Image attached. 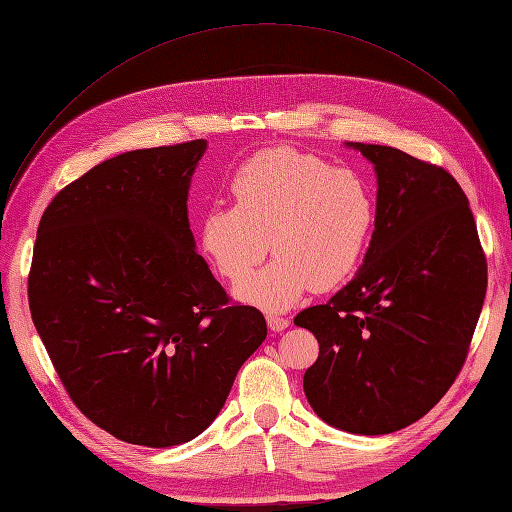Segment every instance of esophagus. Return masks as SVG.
<instances>
[{"label":"esophagus","mask_w":512,"mask_h":512,"mask_svg":"<svg viewBox=\"0 0 512 512\" xmlns=\"http://www.w3.org/2000/svg\"><path fill=\"white\" fill-rule=\"evenodd\" d=\"M267 324L271 327V331H284L290 324V320L280 314H267Z\"/></svg>","instance_id":"esophagus-1"}]
</instances>
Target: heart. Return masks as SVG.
I'll list each match as a JSON object with an SVG mask.
<instances>
[{"mask_svg":"<svg viewBox=\"0 0 512 512\" xmlns=\"http://www.w3.org/2000/svg\"><path fill=\"white\" fill-rule=\"evenodd\" d=\"M232 207L200 220V247L224 280L238 282L264 255L274 258L235 288L262 309H286L312 286L331 290L359 269L376 222L371 185L294 147L260 149L230 177ZM268 245H264V239Z\"/></svg>","mask_w":512,"mask_h":512,"instance_id":"1","label":"heart"}]
</instances>
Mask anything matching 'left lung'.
Wrapping results in <instances>:
<instances>
[{
    "label": "left lung",
    "instance_id": "8db88e82",
    "mask_svg": "<svg viewBox=\"0 0 512 512\" xmlns=\"http://www.w3.org/2000/svg\"><path fill=\"white\" fill-rule=\"evenodd\" d=\"M374 164L376 222L363 267L297 327L318 339L309 406L337 429L382 436L412 425L451 389L487 292V260L461 185L442 166L348 143Z\"/></svg>",
    "mask_w": 512,
    "mask_h": 512
}]
</instances>
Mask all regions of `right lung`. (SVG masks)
Segmentation results:
<instances>
[{"instance_id": "obj_1", "label": "right lung", "mask_w": 512, "mask_h": 512, "mask_svg": "<svg viewBox=\"0 0 512 512\" xmlns=\"http://www.w3.org/2000/svg\"><path fill=\"white\" fill-rule=\"evenodd\" d=\"M207 141L126 151L66 185L38 226L29 309L70 399L117 440H194L265 342L196 252L188 190Z\"/></svg>"}]
</instances>
